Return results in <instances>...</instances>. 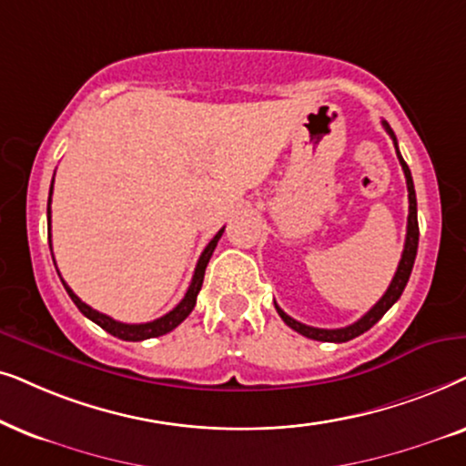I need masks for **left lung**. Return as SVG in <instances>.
I'll return each instance as SVG.
<instances>
[{
  "label": "left lung",
  "instance_id": "obj_1",
  "mask_svg": "<svg viewBox=\"0 0 466 466\" xmlns=\"http://www.w3.org/2000/svg\"><path fill=\"white\" fill-rule=\"evenodd\" d=\"M383 127H386V132L392 136L394 140V148H396V155H399V161L402 166V172H405V178H407V191H409V217H407V238H405V249H402V256H400V262H399V268L394 272V279L392 283H390V288L386 289V294L380 298V302L370 309L369 313H364L362 318L358 321H353L351 326H345V328H334V330H328V328H313V326H307V324H300V321H296L294 318H289L288 313L283 311L281 307L275 302V309L277 313L281 315V319L288 324L291 330L300 332L302 337L307 339H313V340H324V343H345V340H351L360 337L362 332H367L373 328L377 321H380L383 315L390 307L394 305L396 300H399L402 289H405V285L409 281V277H411V270H413V262H415V256H418V240H420V228H418V202H415V189H413V178H411V170H409V166L405 164V159H402V155L399 151V142H396V136L392 132V127L388 126L386 121H383Z\"/></svg>",
  "mask_w": 466,
  "mask_h": 466
}]
</instances>
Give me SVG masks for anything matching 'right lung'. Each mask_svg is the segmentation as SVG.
Masks as SVG:
<instances>
[{
    "mask_svg": "<svg viewBox=\"0 0 466 466\" xmlns=\"http://www.w3.org/2000/svg\"><path fill=\"white\" fill-rule=\"evenodd\" d=\"M53 181H55V177H53ZM51 196H53V183H51V194H48V208H46V217H48V245H51ZM221 234H223V228L215 234L213 240H210V243L207 245V249L202 251V256H200V259H198V264H196L194 279H191L189 289H187V294L183 296V300L178 302V305L172 309L170 313H166L164 318L147 321V324H123V321H116L113 318H108V315L99 313V311H96V309H91L89 305H85V302L80 300V298L74 294L70 288H67V283L64 281V279H61V283H64L66 291H67V294H70L74 305L78 307V311L83 313L85 318H89L91 321H96L99 328H104V330L113 334V337L123 339V340H145V339L161 337V334L175 330V328L181 324V321L187 318L191 311H194L198 291H200L202 281H204V270H207V264H208L210 256H213L217 243H219ZM51 251H53V247H51Z\"/></svg>",
    "mask_w": 466,
    "mask_h": 466,
    "instance_id": "right-lung-1",
    "label": "right lung"
}]
</instances>
